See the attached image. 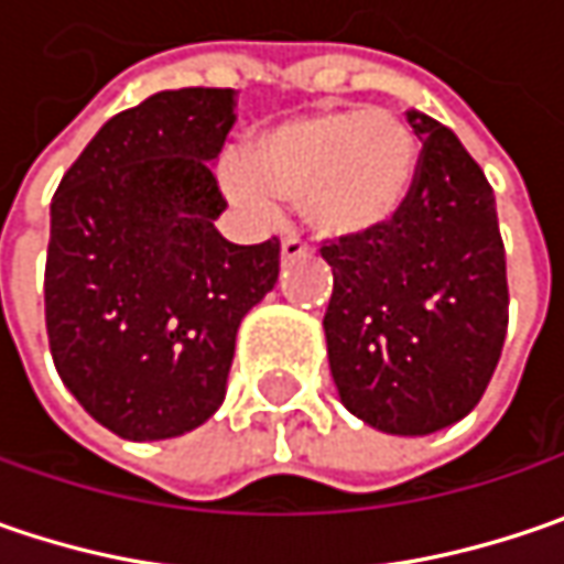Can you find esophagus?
I'll return each mask as SVG.
<instances>
[{
    "label": "esophagus",
    "instance_id": "esophagus-1",
    "mask_svg": "<svg viewBox=\"0 0 564 564\" xmlns=\"http://www.w3.org/2000/svg\"><path fill=\"white\" fill-rule=\"evenodd\" d=\"M308 252V246L300 239L296 234H283L281 239V258H283V264L286 261H296V258H303Z\"/></svg>",
    "mask_w": 564,
    "mask_h": 564
}]
</instances>
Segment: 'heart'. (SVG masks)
I'll use <instances>...</instances> for the list:
<instances>
[{"label":"heart","mask_w":564,"mask_h":564,"mask_svg":"<svg viewBox=\"0 0 564 564\" xmlns=\"http://www.w3.org/2000/svg\"><path fill=\"white\" fill-rule=\"evenodd\" d=\"M416 166L420 144L398 112L318 110L261 132L224 183L249 210L286 202L322 236H359L401 210Z\"/></svg>","instance_id":"heart-1"}]
</instances>
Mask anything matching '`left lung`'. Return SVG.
<instances>
[{
  "label": "left lung",
  "instance_id": "left-lung-1",
  "mask_svg": "<svg viewBox=\"0 0 564 564\" xmlns=\"http://www.w3.org/2000/svg\"><path fill=\"white\" fill-rule=\"evenodd\" d=\"M423 141L401 210L322 246L325 337L344 406L391 435H429L479 404L508 330L496 195L452 129L406 110Z\"/></svg>",
  "mask_w": 564,
  "mask_h": 564
}]
</instances>
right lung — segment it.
<instances>
[{"mask_svg": "<svg viewBox=\"0 0 564 564\" xmlns=\"http://www.w3.org/2000/svg\"><path fill=\"white\" fill-rule=\"evenodd\" d=\"M234 87L160 90L65 170L50 208L46 334L56 372L122 438L202 426L227 394L236 328L278 283L281 242L236 246L210 173Z\"/></svg>", "mask_w": 564, "mask_h": 564, "instance_id": "add662e5", "label": "right lung"}]
</instances>
